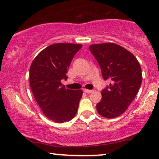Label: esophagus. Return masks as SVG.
<instances>
[{
  "instance_id": "obj_1",
  "label": "esophagus",
  "mask_w": 159,
  "mask_h": 159,
  "mask_svg": "<svg viewBox=\"0 0 159 159\" xmlns=\"http://www.w3.org/2000/svg\"><path fill=\"white\" fill-rule=\"evenodd\" d=\"M84 92L87 93H90L93 92V90H88V89H84Z\"/></svg>"
}]
</instances>
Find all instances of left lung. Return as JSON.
Wrapping results in <instances>:
<instances>
[{"label":"left lung","mask_w":159,"mask_h":159,"mask_svg":"<svg viewBox=\"0 0 159 159\" xmlns=\"http://www.w3.org/2000/svg\"><path fill=\"white\" fill-rule=\"evenodd\" d=\"M89 49L100 66L104 80L110 81L102 90L96 110L107 118L119 116L125 112L141 86L139 63L132 53L114 43L92 44Z\"/></svg>","instance_id":"obj_1"}]
</instances>
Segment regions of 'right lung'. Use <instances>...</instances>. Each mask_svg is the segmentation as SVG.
Listing matches in <instances>:
<instances>
[{"instance_id":"obj_1","label":"right lung","mask_w":159,"mask_h":159,"mask_svg":"<svg viewBox=\"0 0 159 159\" xmlns=\"http://www.w3.org/2000/svg\"><path fill=\"white\" fill-rule=\"evenodd\" d=\"M82 44L58 43L49 45L40 52L30 67V85L37 104L47 117L63 123L77 114L82 90H69L61 83L67 80L75 55Z\"/></svg>"}]
</instances>
